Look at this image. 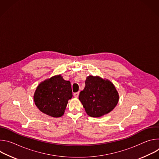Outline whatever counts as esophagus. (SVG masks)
Wrapping results in <instances>:
<instances>
[{"label":"esophagus","mask_w":159,"mask_h":159,"mask_svg":"<svg viewBox=\"0 0 159 159\" xmlns=\"http://www.w3.org/2000/svg\"><path fill=\"white\" fill-rule=\"evenodd\" d=\"M79 92L74 93V97H75V98H77V97L79 96Z\"/></svg>","instance_id":"esophagus-1"}]
</instances>
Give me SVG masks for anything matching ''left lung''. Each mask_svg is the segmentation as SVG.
Here are the masks:
<instances>
[{
	"instance_id": "left-lung-1",
	"label": "left lung",
	"mask_w": 159,
	"mask_h": 159,
	"mask_svg": "<svg viewBox=\"0 0 159 159\" xmlns=\"http://www.w3.org/2000/svg\"><path fill=\"white\" fill-rule=\"evenodd\" d=\"M85 84V88L80 93L79 99L89 116L101 117L116 107L119 95L110 81L90 75L87 77Z\"/></svg>"
}]
</instances>
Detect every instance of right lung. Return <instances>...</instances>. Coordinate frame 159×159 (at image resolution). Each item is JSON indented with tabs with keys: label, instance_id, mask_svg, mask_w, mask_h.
<instances>
[{
	"label": "right lung",
	"instance_id": "obj_1",
	"mask_svg": "<svg viewBox=\"0 0 159 159\" xmlns=\"http://www.w3.org/2000/svg\"><path fill=\"white\" fill-rule=\"evenodd\" d=\"M72 98L70 82L61 75L55 76L41 82L37 87L34 101L37 107L50 116L61 117L68 101Z\"/></svg>",
	"mask_w": 159,
	"mask_h": 159
}]
</instances>
